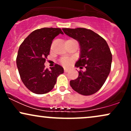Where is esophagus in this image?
Wrapping results in <instances>:
<instances>
[{
  "instance_id": "1",
  "label": "esophagus",
  "mask_w": 131,
  "mask_h": 131,
  "mask_svg": "<svg viewBox=\"0 0 131 131\" xmlns=\"http://www.w3.org/2000/svg\"><path fill=\"white\" fill-rule=\"evenodd\" d=\"M64 71L66 72V73H67V72L69 71V69H68V68H64Z\"/></svg>"
}]
</instances>
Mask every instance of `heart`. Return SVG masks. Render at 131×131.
<instances>
[{"mask_svg":"<svg viewBox=\"0 0 131 131\" xmlns=\"http://www.w3.org/2000/svg\"><path fill=\"white\" fill-rule=\"evenodd\" d=\"M71 62V60L70 59H68V58H63L61 60V64H63V65L67 66L69 65Z\"/></svg>","mask_w":131,"mask_h":131,"instance_id":"heart-1","label":"heart"}]
</instances>
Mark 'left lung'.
I'll return each instance as SVG.
<instances>
[{
	"instance_id": "obj_1",
	"label": "left lung",
	"mask_w": 131,
	"mask_h": 131,
	"mask_svg": "<svg viewBox=\"0 0 131 131\" xmlns=\"http://www.w3.org/2000/svg\"><path fill=\"white\" fill-rule=\"evenodd\" d=\"M67 36L76 40L80 46V55L75 67L79 71L77 79L70 81L73 89L83 95L97 92L105 83L111 70L112 55L108 43L103 37L91 29L78 28H63Z\"/></svg>"
}]
</instances>
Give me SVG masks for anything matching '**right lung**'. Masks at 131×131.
Segmentation results:
<instances>
[{
  "label": "right lung",
  "mask_w": 131,
  "mask_h": 131,
  "mask_svg": "<svg viewBox=\"0 0 131 131\" xmlns=\"http://www.w3.org/2000/svg\"><path fill=\"white\" fill-rule=\"evenodd\" d=\"M60 34H63L60 28L36 29L19 46L16 57L19 76L25 86L34 94H43L52 91L57 77L63 73V68L59 64H55L50 71L44 65L52 40Z\"/></svg>",
  "instance_id": "add662e5"
}]
</instances>
